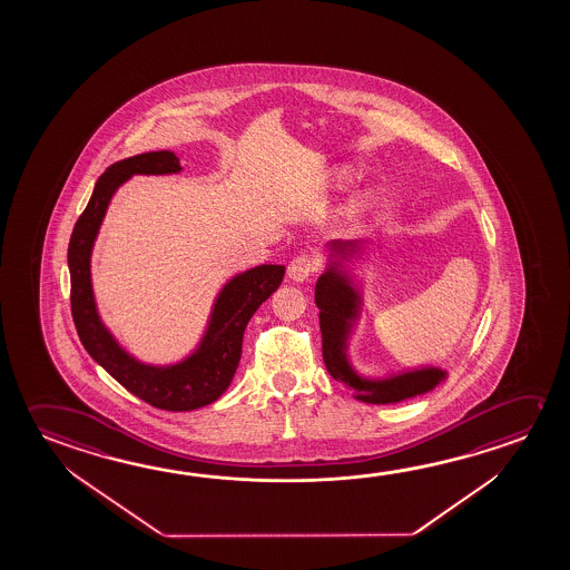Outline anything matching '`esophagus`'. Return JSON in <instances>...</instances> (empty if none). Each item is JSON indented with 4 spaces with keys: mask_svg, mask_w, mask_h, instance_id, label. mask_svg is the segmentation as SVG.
I'll return each instance as SVG.
<instances>
[{
    "mask_svg": "<svg viewBox=\"0 0 570 570\" xmlns=\"http://www.w3.org/2000/svg\"><path fill=\"white\" fill-rule=\"evenodd\" d=\"M317 261L309 254H299L288 264L289 281L304 282L316 272Z\"/></svg>",
    "mask_w": 570,
    "mask_h": 570,
    "instance_id": "34e87169",
    "label": "esophagus"
}]
</instances>
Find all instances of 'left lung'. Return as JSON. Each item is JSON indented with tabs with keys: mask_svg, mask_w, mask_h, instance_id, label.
I'll list each match as a JSON object with an SVG mask.
<instances>
[{
	"mask_svg": "<svg viewBox=\"0 0 570 570\" xmlns=\"http://www.w3.org/2000/svg\"><path fill=\"white\" fill-rule=\"evenodd\" d=\"M367 254L362 240L327 243V264L316 282V306L320 308L322 354L330 375L344 383L355 400L374 405L400 403L435 390L448 380V372L438 365L407 367L383 377L362 375L347 355L350 337L364 309V281L355 266Z\"/></svg>",
	"mask_w": 570,
	"mask_h": 570,
	"instance_id": "8db88e82",
	"label": "left lung"
}]
</instances>
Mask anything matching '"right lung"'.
Segmentation results:
<instances>
[{
  "label": "right lung",
  "instance_id": "add662e5",
  "mask_svg": "<svg viewBox=\"0 0 570 570\" xmlns=\"http://www.w3.org/2000/svg\"><path fill=\"white\" fill-rule=\"evenodd\" d=\"M180 160L170 150H153L112 163L97 180L79 216L67 250L71 274V312L85 350L105 372L153 407L193 411L216 402L228 390L243 355L246 324L262 302L278 289L286 268L261 264L234 274L216 294L205 334L190 354L175 364H145L122 347L105 326L95 302L91 254L111 198L132 175H175Z\"/></svg>",
  "mask_w": 570,
  "mask_h": 570
}]
</instances>
